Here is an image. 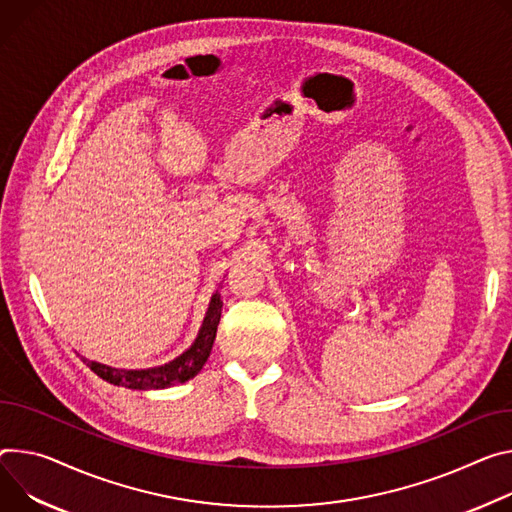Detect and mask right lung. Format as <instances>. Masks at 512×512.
<instances>
[{
    "label": "right lung",
    "mask_w": 512,
    "mask_h": 512,
    "mask_svg": "<svg viewBox=\"0 0 512 512\" xmlns=\"http://www.w3.org/2000/svg\"><path fill=\"white\" fill-rule=\"evenodd\" d=\"M220 314H222V300H220V294L216 292L212 296L210 308L206 312V318H204V324H202L196 343L183 355H179L177 359H173L161 367L114 369V367H108V365H102L96 361H87V359H83V361H87V367L94 371V374H98L102 380H106L114 386H122V388L161 390V388H169L175 384H183V382L192 380L196 374H200V369L208 361L214 339H216Z\"/></svg>",
    "instance_id": "1"
}]
</instances>
